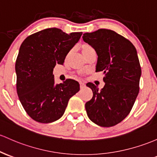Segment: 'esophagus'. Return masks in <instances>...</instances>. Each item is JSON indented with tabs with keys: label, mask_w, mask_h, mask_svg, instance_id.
I'll return each instance as SVG.
<instances>
[{
	"label": "esophagus",
	"mask_w": 157,
	"mask_h": 157,
	"mask_svg": "<svg viewBox=\"0 0 157 157\" xmlns=\"http://www.w3.org/2000/svg\"><path fill=\"white\" fill-rule=\"evenodd\" d=\"M85 84L83 83V82H80V89H82V88H84L85 87Z\"/></svg>",
	"instance_id": "34e87169"
}]
</instances>
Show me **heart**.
<instances>
[{
	"label": "heart",
	"instance_id": "b5f03b06",
	"mask_svg": "<svg viewBox=\"0 0 157 157\" xmlns=\"http://www.w3.org/2000/svg\"><path fill=\"white\" fill-rule=\"evenodd\" d=\"M80 48H81L82 53V54H83V55L86 54L88 52H89V51L93 50V48L92 47V46L89 45V44H82Z\"/></svg>",
	"mask_w": 157,
	"mask_h": 157
}]
</instances>
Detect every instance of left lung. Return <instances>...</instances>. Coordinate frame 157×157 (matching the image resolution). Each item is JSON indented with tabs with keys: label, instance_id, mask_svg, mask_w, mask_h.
<instances>
[{
	"label": "left lung",
	"instance_id": "1",
	"mask_svg": "<svg viewBox=\"0 0 157 157\" xmlns=\"http://www.w3.org/2000/svg\"><path fill=\"white\" fill-rule=\"evenodd\" d=\"M98 55L96 72H104V88L88 82L93 97L86 103L89 119L101 127L118 124L129 115L139 92L141 70L137 51L115 31L99 29L82 36Z\"/></svg>",
	"mask_w": 157,
	"mask_h": 157
}]
</instances>
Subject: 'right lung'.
Instances as JSON below:
<instances>
[{
    "instance_id": "add662e5",
    "label": "right lung",
    "mask_w": 157,
    "mask_h": 157,
    "mask_svg": "<svg viewBox=\"0 0 157 157\" xmlns=\"http://www.w3.org/2000/svg\"><path fill=\"white\" fill-rule=\"evenodd\" d=\"M82 33L67 34L53 27L35 33L22 42L15 62L17 93L26 113L36 121L59 119L70 98L80 90L79 82L71 79L55 84L53 71L56 64H63Z\"/></svg>"
}]
</instances>
